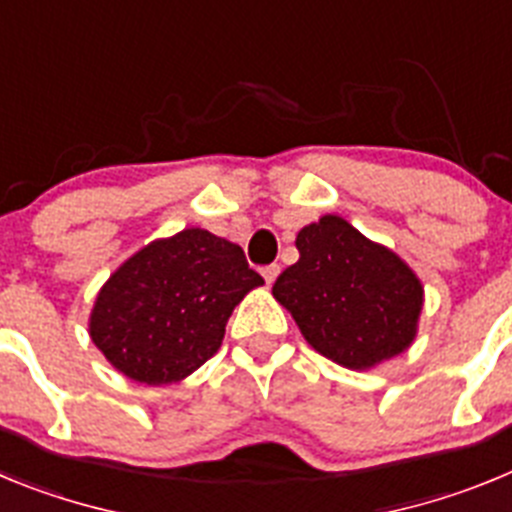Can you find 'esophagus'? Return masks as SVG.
I'll use <instances>...</instances> for the list:
<instances>
[{"mask_svg": "<svg viewBox=\"0 0 512 512\" xmlns=\"http://www.w3.org/2000/svg\"><path fill=\"white\" fill-rule=\"evenodd\" d=\"M261 274H264L266 284H274V279H277V277H279V266H277V264H271V266H264V269H261Z\"/></svg>", "mask_w": 512, "mask_h": 512, "instance_id": "esophagus-1", "label": "esophagus"}]
</instances>
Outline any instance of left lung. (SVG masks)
Instances as JSON below:
<instances>
[{
    "label": "left lung",
    "instance_id": "1",
    "mask_svg": "<svg viewBox=\"0 0 512 512\" xmlns=\"http://www.w3.org/2000/svg\"><path fill=\"white\" fill-rule=\"evenodd\" d=\"M295 246L300 259L279 274L271 295L318 354L369 372L413 346L425 297L408 261L341 215L305 225Z\"/></svg>",
    "mask_w": 512,
    "mask_h": 512
}]
</instances>
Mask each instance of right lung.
<instances>
[{"instance_id":"right-lung-1","label":"right lung","mask_w":512,"mask_h":512,"mask_svg":"<svg viewBox=\"0 0 512 512\" xmlns=\"http://www.w3.org/2000/svg\"><path fill=\"white\" fill-rule=\"evenodd\" d=\"M261 284L241 246L184 228L112 271L94 300L89 338L133 382H182L217 354L235 305Z\"/></svg>"}]
</instances>
